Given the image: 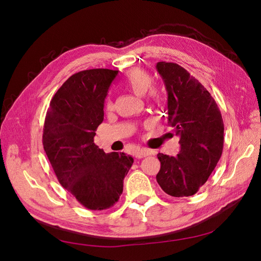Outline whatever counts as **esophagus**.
I'll use <instances>...</instances> for the list:
<instances>
[{
	"label": "esophagus",
	"instance_id": "34e87169",
	"mask_svg": "<svg viewBox=\"0 0 261 261\" xmlns=\"http://www.w3.org/2000/svg\"><path fill=\"white\" fill-rule=\"evenodd\" d=\"M151 154V152L149 151V150L147 149H140L138 150V151L135 153V156L137 158V159H141V158H145V156H148Z\"/></svg>",
	"mask_w": 261,
	"mask_h": 261
}]
</instances>
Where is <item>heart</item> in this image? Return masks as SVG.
I'll return each mask as SVG.
<instances>
[{"mask_svg":"<svg viewBox=\"0 0 261 261\" xmlns=\"http://www.w3.org/2000/svg\"><path fill=\"white\" fill-rule=\"evenodd\" d=\"M151 75H150L147 70L139 68V67H135L130 69L127 76H126L125 80V86L127 87L129 90H132L134 93L137 94V96L143 97L146 94L148 87L151 85ZM162 97V91L156 88V87H150L149 89V98L151 101L156 102L159 101ZM106 110L107 111H111L113 108V103L112 101L108 99L106 101Z\"/></svg>","mask_w":261,"mask_h":261,"instance_id":"heart-1","label":"heart"}]
</instances>
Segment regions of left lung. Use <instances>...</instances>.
<instances>
[{"label": "left lung", "mask_w": 261, "mask_h": 261, "mask_svg": "<svg viewBox=\"0 0 261 261\" xmlns=\"http://www.w3.org/2000/svg\"><path fill=\"white\" fill-rule=\"evenodd\" d=\"M168 91V120L179 136L175 156L159 153L156 181L172 197L193 196L215 170L224 143V124L209 91L176 63L158 62Z\"/></svg>", "instance_id": "8db88e82"}]
</instances>
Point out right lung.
Segmentation results:
<instances>
[{
	"mask_svg": "<svg viewBox=\"0 0 261 261\" xmlns=\"http://www.w3.org/2000/svg\"><path fill=\"white\" fill-rule=\"evenodd\" d=\"M118 70L93 68L70 76L51 99L42 144L60 184L89 210L113 207L134 159L105 153L93 143L105 99Z\"/></svg>",
	"mask_w": 261,
	"mask_h": 261,
	"instance_id": "right-lung-1",
	"label": "right lung"
}]
</instances>
